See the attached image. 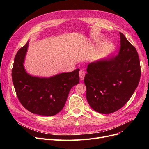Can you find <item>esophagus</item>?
Instances as JSON below:
<instances>
[{"label":"esophagus","mask_w":149,"mask_h":149,"mask_svg":"<svg viewBox=\"0 0 149 149\" xmlns=\"http://www.w3.org/2000/svg\"><path fill=\"white\" fill-rule=\"evenodd\" d=\"M79 76H80V80H83L84 79V76H85V72H84V70H80Z\"/></svg>","instance_id":"obj_1"}]
</instances>
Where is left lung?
Instances as JSON below:
<instances>
[{
	"label": "left lung",
	"mask_w": 149,
	"mask_h": 149,
	"mask_svg": "<svg viewBox=\"0 0 149 149\" xmlns=\"http://www.w3.org/2000/svg\"><path fill=\"white\" fill-rule=\"evenodd\" d=\"M120 35L118 54L91 63L84 79L88 102L100 113H111L124 106L140 80L141 71L138 52L123 33Z\"/></svg>",
	"instance_id": "1"
}]
</instances>
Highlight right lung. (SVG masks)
<instances>
[{
    "instance_id": "1",
    "label": "right lung",
    "mask_w": 149,
    "mask_h": 149,
    "mask_svg": "<svg viewBox=\"0 0 149 149\" xmlns=\"http://www.w3.org/2000/svg\"><path fill=\"white\" fill-rule=\"evenodd\" d=\"M29 42L18 51L12 69V80L20 103L31 113L53 116L65 106L69 92L80 81L79 69L49 78L33 77L23 66Z\"/></svg>"
}]
</instances>
